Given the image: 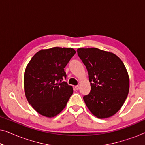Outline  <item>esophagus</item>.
Wrapping results in <instances>:
<instances>
[{
    "label": "esophagus",
    "mask_w": 145,
    "mask_h": 145,
    "mask_svg": "<svg viewBox=\"0 0 145 145\" xmlns=\"http://www.w3.org/2000/svg\"><path fill=\"white\" fill-rule=\"evenodd\" d=\"M75 88H76V90H78L80 89V86H75Z\"/></svg>",
    "instance_id": "obj_1"
}]
</instances>
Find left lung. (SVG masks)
I'll return each mask as SVG.
<instances>
[{
	"label": "left lung",
	"instance_id": "left-lung-1",
	"mask_svg": "<svg viewBox=\"0 0 145 145\" xmlns=\"http://www.w3.org/2000/svg\"><path fill=\"white\" fill-rule=\"evenodd\" d=\"M77 53L90 82V92L83 97L86 106L98 118L114 116L123 105L129 90L123 63L113 53L98 48H79Z\"/></svg>",
	"mask_w": 145,
	"mask_h": 145
}]
</instances>
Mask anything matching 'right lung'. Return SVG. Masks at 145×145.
I'll list each match as a JSON object with an SVG mask.
<instances>
[{"instance_id":"right-lung-1","label":"right lung","mask_w":145,"mask_h":145,"mask_svg":"<svg viewBox=\"0 0 145 145\" xmlns=\"http://www.w3.org/2000/svg\"><path fill=\"white\" fill-rule=\"evenodd\" d=\"M75 53L72 48L42 49L27 64L24 78L25 94L39 114L52 118L66 106L73 88L62 81L67 77L64 68Z\"/></svg>"}]
</instances>
